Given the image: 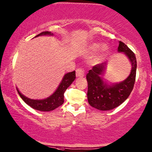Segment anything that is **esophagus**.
I'll return each instance as SVG.
<instances>
[{"mask_svg": "<svg viewBox=\"0 0 152 152\" xmlns=\"http://www.w3.org/2000/svg\"><path fill=\"white\" fill-rule=\"evenodd\" d=\"M84 71L82 69H77L76 70V76L77 77H82L84 76Z\"/></svg>", "mask_w": 152, "mask_h": 152, "instance_id": "esophagus-1", "label": "esophagus"}]
</instances>
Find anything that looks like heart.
I'll list each match as a JSON object with an SVG mask.
<instances>
[{"instance_id":"b5f03b06","label":"heart","mask_w":152,"mask_h":152,"mask_svg":"<svg viewBox=\"0 0 152 152\" xmlns=\"http://www.w3.org/2000/svg\"><path fill=\"white\" fill-rule=\"evenodd\" d=\"M100 47V45L98 43H92L90 45L89 47V50H91V51H94V50H97ZM108 51V47L107 45H103L102 48H101V50L97 56L95 57L94 58V61L96 62H99V61H102L103 58H105V56H106L107 53Z\"/></svg>"}]
</instances>
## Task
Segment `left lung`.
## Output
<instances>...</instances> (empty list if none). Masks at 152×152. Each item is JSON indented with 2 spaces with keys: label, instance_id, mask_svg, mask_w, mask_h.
<instances>
[{
  "label": "left lung",
  "instance_id": "left-lung-1",
  "mask_svg": "<svg viewBox=\"0 0 152 152\" xmlns=\"http://www.w3.org/2000/svg\"><path fill=\"white\" fill-rule=\"evenodd\" d=\"M118 51L124 52L132 64L131 72L126 80L112 86L105 84L102 75L106 63L94 66L86 75L88 101L92 107L99 110H110L120 105L128 98L134 85L137 67L135 54L121 41Z\"/></svg>",
  "mask_w": 152,
  "mask_h": 152
}]
</instances>
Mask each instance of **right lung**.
Here are the masks:
<instances>
[{
  "instance_id": "obj_1",
  "label": "right lung",
  "mask_w": 152,
  "mask_h": 152,
  "mask_svg": "<svg viewBox=\"0 0 152 152\" xmlns=\"http://www.w3.org/2000/svg\"><path fill=\"white\" fill-rule=\"evenodd\" d=\"M42 35H49V36H52L53 34L49 31H43L40 33V34L37 35L36 37H38L39 36H42ZM75 71H72L71 72H68L64 76V77L61 80L60 84L56 92H54L52 95H50L49 97L45 99L42 100H36V99H31L26 97L23 94L20 93L18 90L17 89V91L18 92L19 95L20 96L24 102H25L27 105H29L35 110L39 111H44V112H49L53 110L57 107L60 106L63 104L64 101V94L66 91V90L68 88V87L72 83V81L75 79Z\"/></svg>"
}]
</instances>
